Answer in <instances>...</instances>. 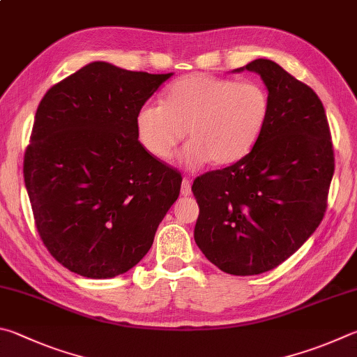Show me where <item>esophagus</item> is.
Listing matches in <instances>:
<instances>
[{
    "mask_svg": "<svg viewBox=\"0 0 357 357\" xmlns=\"http://www.w3.org/2000/svg\"><path fill=\"white\" fill-rule=\"evenodd\" d=\"M181 193H183L184 197H187V195H190L192 193V187H190V179H187V178H184L183 179V183H181Z\"/></svg>",
    "mask_w": 357,
    "mask_h": 357,
    "instance_id": "esophagus-1",
    "label": "esophagus"
}]
</instances>
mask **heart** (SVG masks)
<instances>
[{"label": "heart", "instance_id": "b5f03b06", "mask_svg": "<svg viewBox=\"0 0 357 357\" xmlns=\"http://www.w3.org/2000/svg\"><path fill=\"white\" fill-rule=\"evenodd\" d=\"M268 115V93L259 82L192 73L172 84L162 105L142 106L135 129L142 146L159 160L172 159L187 131L190 142L181 153L187 168L207 160L228 165L255 148Z\"/></svg>", "mask_w": 357, "mask_h": 357}]
</instances>
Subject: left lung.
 <instances>
[{
	"label": "left lung",
	"mask_w": 357,
	"mask_h": 357,
	"mask_svg": "<svg viewBox=\"0 0 357 357\" xmlns=\"http://www.w3.org/2000/svg\"><path fill=\"white\" fill-rule=\"evenodd\" d=\"M255 71L268 90L270 115L245 158L193 181L195 242L225 273L259 275L289 259L319 228L334 174L328 119L312 89L268 59Z\"/></svg>",
	"instance_id": "left-lung-1"
}]
</instances>
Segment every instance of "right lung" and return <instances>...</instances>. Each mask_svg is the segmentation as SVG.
Segmentation results:
<instances>
[{
  "instance_id": "right-lung-1",
  "label": "right lung",
  "mask_w": 357,
  "mask_h": 357,
  "mask_svg": "<svg viewBox=\"0 0 357 357\" xmlns=\"http://www.w3.org/2000/svg\"><path fill=\"white\" fill-rule=\"evenodd\" d=\"M172 76L92 62L37 107L24 185L45 246L73 273L131 270L179 197L181 173L151 156L135 129L139 109Z\"/></svg>"
}]
</instances>
